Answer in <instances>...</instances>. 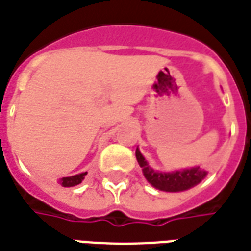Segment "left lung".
I'll return each instance as SVG.
<instances>
[{
	"instance_id": "8db88e82",
	"label": "left lung",
	"mask_w": 251,
	"mask_h": 251,
	"mask_svg": "<svg viewBox=\"0 0 251 251\" xmlns=\"http://www.w3.org/2000/svg\"><path fill=\"white\" fill-rule=\"evenodd\" d=\"M135 156H137L138 164L142 168L143 176L146 177V180L154 188L164 191V192H183V191H187V189L198 185L199 183H201L208 175V172L200 168V166L183 168V170H179V171L172 172L155 171L154 168L150 167V164L147 163V160L141 154L138 147L135 150Z\"/></svg>"
}]
</instances>
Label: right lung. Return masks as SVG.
I'll use <instances>...</instances> for the list:
<instances>
[{"mask_svg": "<svg viewBox=\"0 0 251 251\" xmlns=\"http://www.w3.org/2000/svg\"><path fill=\"white\" fill-rule=\"evenodd\" d=\"M87 175V172H81V174H77V175H74V176H66L62 177L59 183L63 185V187H75V185L80 184L81 181L84 180V176Z\"/></svg>", "mask_w": 251, "mask_h": 251, "instance_id": "right-lung-1", "label": "right lung"}]
</instances>
